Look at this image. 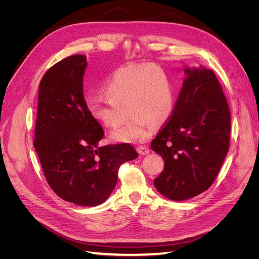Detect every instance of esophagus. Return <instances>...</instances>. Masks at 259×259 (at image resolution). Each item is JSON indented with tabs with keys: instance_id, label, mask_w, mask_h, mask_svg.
<instances>
[{
	"instance_id": "esophagus-1",
	"label": "esophagus",
	"mask_w": 259,
	"mask_h": 259,
	"mask_svg": "<svg viewBox=\"0 0 259 259\" xmlns=\"http://www.w3.org/2000/svg\"><path fill=\"white\" fill-rule=\"evenodd\" d=\"M136 150L139 154H142V155H146V154L150 152V150H149V148L147 146H138L136 148Z\"/></svg>"
}]
</instances>
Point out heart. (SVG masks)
<instances>
[{"mask_svg":"<svg viewBox=\"0 0 259 259\" xmlns=\"http://www.w3.org/2000/svg\"><path fill=\"white\" fill-rule=\"evenodd\" d=\"M106 98H90L86 107L94 119L105 126L115 128V142H143L149 136L150 124L165 122L174 108V94L166 74L153 65L127 66L117 69L104 86Z\"/></svg>","mask_w":259,"mask_h":259,"instance_id":"obj_1","label":"heart"}]
</instances>
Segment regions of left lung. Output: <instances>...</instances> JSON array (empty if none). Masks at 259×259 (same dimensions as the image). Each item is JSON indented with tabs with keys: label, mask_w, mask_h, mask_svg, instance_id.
Here are the masks:
<instances>
[{
	"label": "left lung",
	"mask_w": 259,
	"mask_h": 259,
	"mask_svg": "<svg viewBox=\"0 0 259 259\" xmlns=\"http://www.w3.org/2000/svg\"><path fill=\"white\" fill-rule=\"evenodd\" d=\"M185 73L169 120L151 143L164 160L154 186L173 201L207 190L229 150L230 110L221 83L204 67L186 68Z\"/></svg>",
	"instance_id": "1"
}]
</instances>
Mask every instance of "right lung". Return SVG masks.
Returning <instances> with one entry per match:
<instances>
[{
	"label": "right lung",
	"instance_id": "add662e5",
	"mask_svg": "<svg viewBox=\"0 0 259 259\" xmlns=\"http://www.w3.org/2000/svg\"><path fill=\"white\" fill-rule=\"evenodd\" d=\"M85 55H72L51 67L38 88L33 146L50 187L58 197L82 206L105 202L121 164L138 154L130 144L99 147L105 133L86 107Z\"/></svg>",
	"mask_w": 259,
	"mask_h": 259
}]
</instances>
